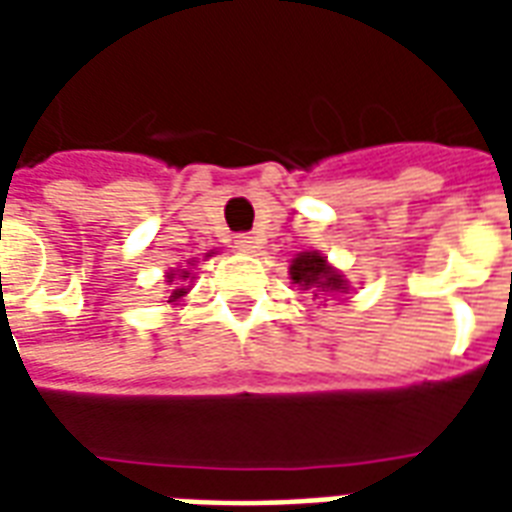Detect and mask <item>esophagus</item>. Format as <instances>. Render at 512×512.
Here are the masks:
<instances>
[{
	"label": "esophagus",
	"mask_w": 512,
	"mask_h": 512,
	"mask_svg": "<svg viewBox=\"0 0 512 512\" xmlns=\"http://www.w3.org/2000/svg\"><path fill=\"white\" fill-rule=\"evenodd\" d=\"M233 244H235V249H238V252H255L257 244H260V241H257L255 235L241 233V235H235Z\"/></svg>",
	"instance_id": "1"
}]
</instances>
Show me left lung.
Returning <instances> with one entry per match:
<instances>
[{
    "label": "left lung",
    "instance_id": "8db88e82",
    "mask_svg": "<svg viewBox=\"0 0 512 512\" xmlns=\"http://www.w3.org/2000/svg\"><path fill=\"white\" fill-rule=\"evenodd\" d=\"M290 279L299 285V288L318 293H345V279L334 271L318 252H301L293 266H290Z\"/></svg>",
    "mask_w": 512,
    "mask_h": 512
}]
</instances>
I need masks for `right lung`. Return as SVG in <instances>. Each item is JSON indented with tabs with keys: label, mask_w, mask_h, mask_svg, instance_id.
I'll return each instance as SVG.
<instances>
[{
	"label": "right lung",
	"mask_w": 512,
	"mask_h": 512,
	"mask_svg": "<svg viewBox=\"0 0 512 512\" xmlns=\"http://www.w3.org/2000/svg\"><path fill=\"white\" fill-rule=\"evenodd\" d=\"M172 279H175V274H169V282H172ZM183 293H186V288H178V290H172V296H169V301L180 299V296H183Z\"/></svg>",
	"instance_id": "obj_1"
}]
</instances>
